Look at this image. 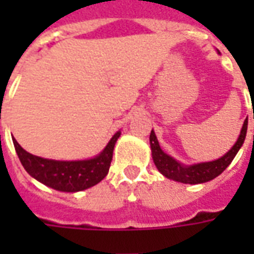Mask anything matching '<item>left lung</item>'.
I'll return each instance as SVG.
<instances>
[{
	"mask_svg": "<svg viewBox=\"0 0 254 254\" xmlns=\"http://www.w3.org/2000/svg\"><path fill=\"white\" fill-rule=\"evenodd\" d=\"M246 130H248V118L242 125L240 137L235 141V144L231 147L229 152H226L223 156L219 159L212 160V162H202V163H196V165L187 166L184 163H180L173 156L167 155L162 151L159 145V141L155 136L154 130H151L149 134V144H151V152H152V159L156 166V169L163 174L166 178L173 180V181L182 182V184H204L220 176L227 166L233 162L237 152L240 151L242 144L245 141Z\"/></svg>",
	"mask_w": 254,
	"mask_h": 254,
	"instance_id": "obj_1",
	"label": "left lung"
}]
</instances>
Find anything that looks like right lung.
I'll return each mask as SVG.
<instances>
[{
    "mask_svg": "<svg viewBox=\"0 0 254 254\" xmlns=\"http://www.w3.org/2000/svg\"><path fill=\"white\" fill-rule=\"evenodd\" d=\"M121 130L110 138L105 149L95 158L84 160H53L27 152L13 138L17 152L25 171L36 181L60 191H81L99 184L109 173L113 151Z\"/></svg>",
    "mask_w": 254,
    "mask_h": 254,
    "instance_id": "add662e5",
    "label": "right lung"
}]
</instances>
